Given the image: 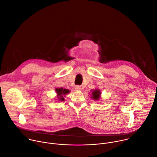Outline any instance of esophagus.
Segmentation results:
<instances>
[{"mask_svg": "<svg viewBox=\"0 0 157 157\" xmlns=\"http://www.w3.org/2000/svg\"><path fill=\"white\" fill-rule=\"evenodd\" d=\"M75 89L76 90H77V91H80V90H81V86H78V85H77V86H75Z\"/></svg>", "mask_w": 157, "mask_h": 157, "instance_id": "obj_1", "label": "esophagus"}]
</instances>
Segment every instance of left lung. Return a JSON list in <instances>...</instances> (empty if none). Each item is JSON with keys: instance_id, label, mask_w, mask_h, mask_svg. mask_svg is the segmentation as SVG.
Segmentation results:
<instances>
[{"instance_id": "obj_1", "label": "left lung", "mask_w": 157, "mask_h": 157, "mask_svg": "<svg viewBox=\"0 0 157 157\" xmlns=\"http://www.w3.org/2000/svg\"><path fill=\"white\" fill-rule=\"evenodd\" d=\"M92 96L91 97V98H92L94 100H98L100 98V95H101V91L100 90H97V89H95L94 91H92V93H91Z\"/></svg>"}]
</instances>
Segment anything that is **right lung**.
<instances>
[{
    "mask_svg": "<svg viewBox=\"0 0 157 157\" xmlns=\"http://www.w3.org/2000/svg\"><path fill=\"white\" fill-rule=\"evenodd\" d=\"M56 93L57 94V98L59 101H64V96H65L67 93L70 92L69 90L63 89V88H56Z\"/></svg>",
    "mask_w": 157,
    "mask_h": 157,
    "instance_id": "1",
    "label": "right lung"
}]
</instances>
